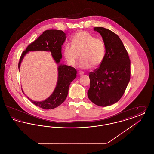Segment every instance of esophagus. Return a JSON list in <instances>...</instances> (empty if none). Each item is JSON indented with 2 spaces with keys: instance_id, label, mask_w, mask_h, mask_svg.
I'll use <instances>...</instances> for the list:
<instances>
[{
  "instance_id": "esophagus-1",
  "label": "esophagus",
  "mask_w": 154,
  "mask_h": 154,
  "mask_svg": "<svg viewBox=\"0 0 154 154\" xmlns=\"http://www.w3.org/2000/svg\"><path fill=\"white\" fill-rule=\"evenodd\" d=\"M79 74L80 75H83L84 74V73L83 72H81V71H80V72H79Z\"/></svg>"
}]
</instances>
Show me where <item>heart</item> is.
<instances>
[{
	"instance_id": "1",
	"label": "heart",
	"mask_w": 154,
	"mask_h": 154,
	"mask_svg": "<svg viewBox=\"0 0 154 154\" xmlns=\"http://www.w3.org/2000/svg\"><path fill=\"white\" fill-rule=\"evenodd\" d=\"M63 55L70 66H75L80 56L79 66L87 70L102 63L106 55V46L102 38H96L88 32L81 31L74 35L71 44L65 45Z\"/></svg>"
}]
</instances>
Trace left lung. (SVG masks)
I'll return each instance as SVG.
<instances>
[{
  "label": "left lung",
  "instance_id": "8db88e82",
  "mask_svg": "<svg viewBox=\"0 0 154 154\" xmlns=\"http://www.w3.org/2000/svg\"><path fill=\"white\" fill-rule=\"evenodd\" d=\"M106 46V55L99 68L90 72L88 98L96 105L109 106L121 98L131 78V60L117 35L103 27L94 28Z\"/></svg>",
  "mask_w": 154,
  "mask_h": 154
}]
</instances>
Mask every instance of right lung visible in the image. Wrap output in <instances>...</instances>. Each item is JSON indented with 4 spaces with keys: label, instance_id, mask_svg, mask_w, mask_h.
<instances>
[{
    "label": "right lung",
    "instance_id": "1",
    "mask_svg": "<svg viewBox=\"0 0 154 154\" xmlns=\"http://www.w3.org/2000/svg\"><path fill=\"white\" fill-rule=\"evenodd\" d=\"M66 35L62 30L52 29L44 31L22 52L18 63L20 69L24 57L30 51H43L51 53L52 58L58 66V80L54 91L51 95L43 101H35L26 96L34 104L45 110L55 109L65 100L70 84L77 76L75 68L59 63L62 59V46L66 40ZM22 91L24 94L22 88Z\"/></svg>",
    "mask_w": 154,
    "mask_h": 154
}]
</instances>
